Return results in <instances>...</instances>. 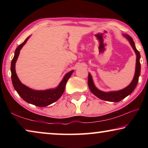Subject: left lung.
I'll return each mask as SVG.
<instances>
[{
	"mask_svg": "<svg viewBox=\"0 0 148 148\" xmlns=\"http://www.w3.org/2000/svg\"><path fill=\"white\" fill-rule=\"evenodd\" d=\"M123 36L128 40L130 44L131 45L132 49H134L135 53L136 55V69H135V74L134 78L128 86L125 87L123 89L119 90V91H110V92H104L99 90L95 87V84L92 81L91 75L89 73L88 75V86L89 87L90 91H91L92 94H94L95 96H97L98 98L101 99L102 100L106 101H110V102H117L121 101V100L125 99V97L128 96L131 92L134 91V89L136 87V85L138 82V77L140 76V69H141V66H140V52L136 49V47H135L134 42L131 36L127 34H123Z\"/></svg>",
	"mask_w": 148,
	"mask_h": 148,
	"instance_id": "obj_1",
	"label": "left lung"
}]
</instances>
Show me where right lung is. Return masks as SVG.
I'll return each mask as SVG.
<instances>
[{
  "mask_svg": "<svg viewBox=\"0 0 148 148\" xmlns=\"http://www.w3.org/2000/svg\"><path fill=\"white\" fill-rule=\"evenodd\" d=\"M29 37L30 36L27 37L25 40L18 46L15 51L14 57L13 59L12 60L11 62L12 82L15 90L25 101L28 102V103L35 105V106L45 107L57 101L62 96V93L64 91L66 82L72 74L73 73L74 71H72L66 74L61 83L55 89H47L44 90V91H36V90L32 89L23 85L20 82L17 76L15 67H16V62L17 58H18L20 50L26 44Z\"/></svg>",
  "mask_w": 148,
  "mask_h": 148,
  "instance_id": "1",
  "label": "right lung"
}]
</instances>
